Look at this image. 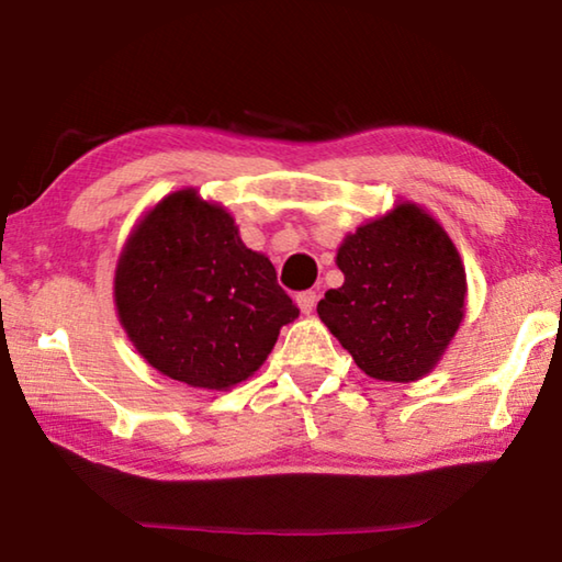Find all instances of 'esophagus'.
<instances>
[{"label": "esophagus", "instance_id": "obj_1", "mask_svg": "<svg viewBox=\"0 0 562 562\" xmlns=\"http://www.w3.org/2000/svg\"><path fill=\"white\" fill-rule=\"evenodd\" d=\"M297 304H300L302 315H312V312H315V307H317V292H312V290L300 292L297 294Z\"/></svg>", "mask_w": 562, "mask_h": 562}]
</instances>
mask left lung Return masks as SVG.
Instances as JSON below:
<instances>
[{
    "instance_id": "left-lung-1",
    "label": "left lung",
    "mask_w": 562,
    "mask_h": 562,
    "mask_svg": "<svg viewBox=\"0 0 562 562\" xmlns=\"http://www.w3.org/2000/svg\"><path fill=\"white\" fill-rule=\"evenodd\" d=\"M345 284L317 315L361 372L416 382L439 364L465 312V270L449 233L416 203H398L341 240Z\"/></svg>"
}]
</instances>
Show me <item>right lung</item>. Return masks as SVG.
Instances as JSON below:
<instances>
[{
  "instance_id": "1",
  "label": "right lung",
  "mask_w": 562,
  "mask_h": 562,
  "mask_svg": "<svg viewBox=\"0 0 562 562\" xmlns=\"http://www.w3.org/2000/svg\"><path fill=\"white\" fill-rule=\"evenodd\" d=\"M113 302L150 367L195 389H227L265 364L297 319L274 265L245 247L233 215L180 188L133 225L113 274Z\"/></svg>"
}]
</instances>
